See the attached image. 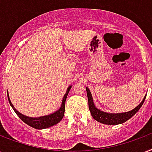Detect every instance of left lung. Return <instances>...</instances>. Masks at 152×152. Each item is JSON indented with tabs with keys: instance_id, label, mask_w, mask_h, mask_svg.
Segmentation results:
<instances>
[{
	"instance_id": "obj_1",
	"label": "left lung",
	"mask_w": 152,
	"mask_h": 152,
	"mask_svg": "<svg viewBox=\"0 0 152 152\" xmlns=\"http://www.w3.org/2000/svg\"><path fill=\"white\" fill-rule=\"evenodd\" d=\"M86 91L87 95H88V107L89 110H90V112H91V116L93 117L94 120H96L98 122L107 125L120 124L126 122L127 120L131 119L139 110L140 109L143 102L145 100L146 96H145L140 104L132 111H129V112H122V113H108V112H103L101 110L98 109L96 107L94 102H93V98H92V96H91V91L88 89V88H87V87Z\"/></svg>"
}]
</instances>
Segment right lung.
Segmentation results:
<instances>
[{"instance_id":"1","label":"right lung","mask_w":152,"mask_h":152,"mask_svg":"<svg viewBox=\"0 0 152 152\" xmlns=\"http://www.w3.org/2000/svg\"><path fill=\"white\" fill-rule=\"evenodd\" d=\"M72 88V85L68 87L66 91V93L64 96L63 100H62V104L61 105V107L56 111L55 112H53L52 114L47 115H44V116H40V117H30V116H27L25 115L21 114L20 112H19L14 106L12 104L11 100L9 99V92L7 91V96H8V99H9V104L10 106L12 107V109L14 110V112H16V114L19 116L20 120L25 122L26 124H28L30 127H33L35 129H45V128H48L52 126L57 124L58 123L60 122L64 117V111H65V101L68 96V94L70 89Z\"/></svg>"}]
</instances>
